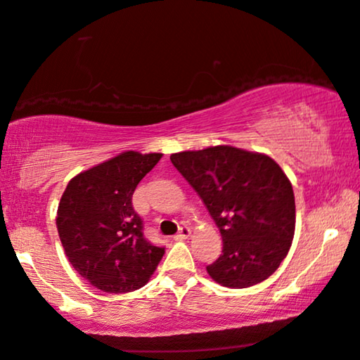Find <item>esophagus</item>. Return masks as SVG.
I'll return each mask as SVG.
<instances>
[{
	"label": "esophagus",
	"instance_id": "34e87169",
	"mask_svg": "<svg viewBox=\"0 0 360 360\" xmlns=\"http://www.w3.org/2000/svg\"><path fill=\"white\" fill-rule=\"evenodd\" d=\"M189 237H191V229L187 226H184V227H181L179 233H176L174 240H186V238H189Z\"/></svg>",
	"mask_w": 360,
	"mask_h": 360
}]
</instances>
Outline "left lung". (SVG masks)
<instances>
[{"instance_id": "8db88e82", "label": "left lung", "mask_w": 360, "mask_h": 360, "mask_svg": "<svg viewBox=\"0 0 360 360\" xmlns=\"http://www.w3.org/2000/svg\"><path fill=\"white\" fill-rule=\"evenodd\" d=\"M171 163L198 193L222 237V255L207 272L227 288L266 281L295 236L292 182L271 157L214 146L171 153Z\"/></svg>"}]
</instances>
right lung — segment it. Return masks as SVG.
<instances>
[{"instance_id": "1", "label": "right lung", "mask_w": 360, "mask_h": 360, "mask_svg": "<svg viewBox=\"0 0 360 360\" xmlns=\"http://www.w3.org/2000/svg\"><path fill=\"white\" fill-rule=\"evenodd\" d=\"M162 153L122 152L68 181L56 226L68 262L105 293L134 292L149 282L165 248L147 242L133 193Z\"/></svg>"}]
</instances>
